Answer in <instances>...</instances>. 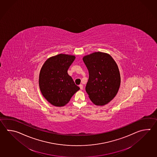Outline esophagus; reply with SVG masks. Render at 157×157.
Instances as JSON below:
<instances>
[{
	"mask_svg": "<svg viewBox=\"0 0 157 157\" xmlns=\"http://www.w3.org/2000/svg\"><path fill=\"white\" fill-rule=\"evenodd\" d=\"M79 87H80V90H82L83 89V86L82 84H80V85H79Z\"/></svg>",
	"mask_w": 157,
	"mask_h": 157,
	"instance_id": "34e87169",
	"label": "esophagus"
}]
</instances>
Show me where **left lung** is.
Masks as SVG:
<instances>
[{"label": "left lung", "mask_w": 157, "mask_h": 157, "mask_svg": "<svg viewBox=\"0 0 157 157\" xmlns=\"http://www.w3.org/2000/svg\"><path fill=\"white\" fill-rule=\"evenodd\" d=\"M89 73L86 86L91 101L98 106L109 102L118 92L121 78L117 65L109 55L96 52L83 58Z\"/></svg>", "instance_id": "1"}]
</instances>
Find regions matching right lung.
Segmentation results:
<instances>
[{
    "mask_svg": "<svg viewBox=\"0 0 157 157\" xmlns=\"http://www.w3.org/2000/svg\"><path fill=\"white\" fill-rule=\"evenodd\" d=\"M75 59L73 55L59 54L48 59L42 67L39 75L40 90L54 106H65L80 89L67 74Z\"/></svg>",
    "mask_w": 157,
    "mask_h": 157,
    "instance_id": "1",
    "label": "right lung"
}]
</instances>
